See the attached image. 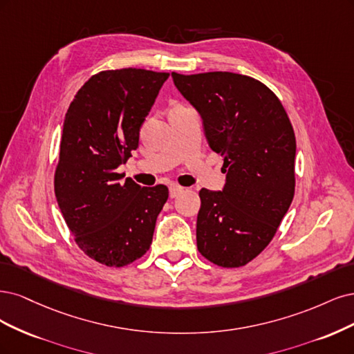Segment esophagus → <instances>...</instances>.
<instances>
[{
    "instance_id": "esophagus-1",
    "label": "esophagus",
    "mask_w": 354,
    "mask_h": 354,
    "mask_svg": "<svg viewBox=\"0 0 354 354\" xmlns=\"http://www.w3.org/2000/svg\"><path fill=\"white\" fill-rule=\"evenodd\" d=\"M180 192H184V188L179 187V185H170L169 187V196H170V198L178 197Z\"/></svg>"
}]
</instances>
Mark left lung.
I'll return each instance as SVG.
<instances>
[{
  "label": "left lung",
  "instance_id": "left-lung-1",
  "mask_svg": "<svg viewBox=\"0 0 354 354\" xmlns=\"http://www.w3.org/2000/svg\"><path fill=\"white\" fill-rule=\"evenodd\" d=\"M198 111L204 135L223 156L222 191H200L198 252L239 268L263 252L294 197L295 136L281 101L256 79L231 72L172 73Z\"/></svg>",
  "mask_w": 354,
  "mask_h": 354
}]
</instances>
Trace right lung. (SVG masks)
<instances>
[{"label": "right lung", "mask_w": 354, "mask_h": 354, "mask_svg": "<svg viewBox=\"0 0 354 354\" xmlns=\"http://www.w3.org/2000/svg\"><path fill=\"white\" fill-rule=\"evenodd\" d=\"M167 77L132 67L100 72L66 113L55 198L79 248L106 266L129 265L147 253L169 197L165 185L123 182L116 172L138 148L140 129Z\"/></svg>", "instance_id": "1"}]
</instances>
